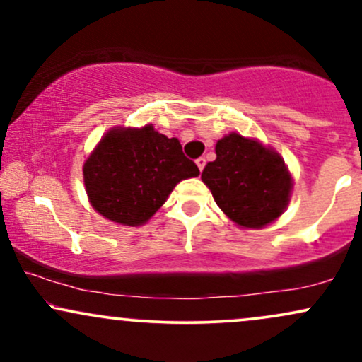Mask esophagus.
Returning <instances> with one entry per match:
<instances>
[{"label":"esophagus","instance_id":"1","mask_svg":"<svg viewBox=\"0 0 362 362\" xmlns=\"http://www.w3.org/2000/svg\"><path fill=\"white\" fill-rule=\"evenodd\" d=\"M195 165H197V168L202 172V170H204V167H206V158H202V156L197 158V160H195Z\"/></svg>","mask_w":362,"mask_h":362}]
</instances>
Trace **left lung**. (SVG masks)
Returning a JSON list of instances; mask_svg holds the SVG:
<instances>
[{
  "label": "left lung",
  "mask_w": 362,
  "mask_h": 362,
  "mask_svg": "<svg viewBox=\"0 0 362 362\" xmlns=\"http://www.w3.org/2000/svg\"><path fill=\"white\" fill-rule=\"evenodd\" d=\"M201 178L216 204L242 228H264L276 221L293 189L279 153L236 132L218 141L216 160L206 165Z\"/></svg>",
  "instance_id": "1"
}]
</instances>
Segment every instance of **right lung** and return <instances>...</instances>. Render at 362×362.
Masks as SVG:
<instances>
[{
  "mask_svg": "<svg viewBox=\"0 0 362 362\" xmlns=\"http://www.w3.org/2000/svg\"><path fill=\"white\" fill-rule=\"evenodd\" d=\"M197 175V165L182 153L178 139L151 124L110 129L83 165L93 209L126 226L146 223L178 182Z\"/></svg>",
  "mask_w": 362,
  "mask_h": 362,
  "instance_id": "add662e5",
  "label": "right lung"
}]
</instances>
